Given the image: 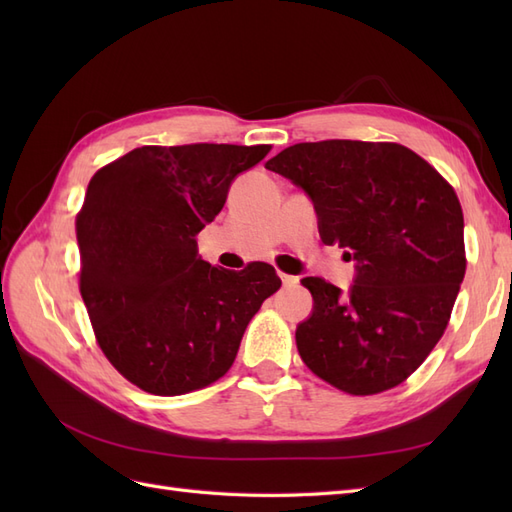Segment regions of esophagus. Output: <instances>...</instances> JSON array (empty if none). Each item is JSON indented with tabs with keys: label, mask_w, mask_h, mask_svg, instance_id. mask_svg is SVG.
<instances>
[{
	"label": "esophagus",
	"mask_w": 512,
	"mask_h": 512,
	"mask_svg": "<svg viewBox=\"0 0 512 512\" xmlns=\"http://www.w3.org/2000/svg\"><path fill=\"white\" fill-rule=\"evenodd\" d=\"M280 277H282V284H284L286 288H292V286L299 284V277H294V275H288V273H282V271H280Z\"/></svg>",
	"instance_id": "obj_1"
}]
</instances>
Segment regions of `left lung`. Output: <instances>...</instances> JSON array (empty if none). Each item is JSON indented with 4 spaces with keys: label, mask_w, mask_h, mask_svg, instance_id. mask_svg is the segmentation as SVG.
<instances>
[{
    "label": "left lung",
    "mask_w": 512,
    "mask_h": 512,
    "mask_svg": "<svg viewBox=\"0 0 512 512\" xmlns=\"http://www.w3.org/2000/svg\"><path fill=\"white\" fill-rule=\"evenodd\" d=\"M267 168L309 194L320 239L356 260L346 294L301 280L314 299L294 333L303 363L348 395L393 389L440 342L466 275L453 185L397 143H297Z\"/></svg>",
    "instance_id": "obj_1"
}]
</instances>
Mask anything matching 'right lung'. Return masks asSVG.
<instances>
[{
  "mask_svg": "<svg viewBox=\"0 0 512 512\" xmlns=\"http://www.w3.org/2000/svg\"><path fill=\"white\" fill-rule=\"evenodd\" d=\"M271 145H145L102 166L76 215L79 288L96 342L151 395L220 380L262 301L282 286L267 262L211 267L196 235Z\"/></svg>",
  "mask_w": 512,
  "mask_h": 512,
  "instance_id": "obj_1",
  "label": "right lung"
}]
</instances>
